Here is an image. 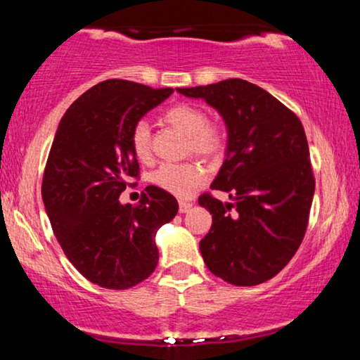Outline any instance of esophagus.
<instances>
[{
  "label": "esophagus",
  "mask_w": 360,
  "mask_h": 360,
  "mask_svg": "<svg viewBox=\"0 0 360 360\" xmlns=\"http://www.w3.org/2000/svg\"><path fill=\"white\" fill-rule=\"evenodd\" d=\"M191 206H193L191 201L181 200V201H179V212H181V213H186V212H189V210H191Z\"/></svg>",
  "instance_id": "obj_1"
}]
</instances>
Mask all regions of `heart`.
<instances>
[{
    "label": "heart",
    "instance_id": "1",
    "mask_svg": "<svg viewBox=\"0 0 360 360\" xmlns=\"http://www.w3.org/2000/svg\"><path fill=\"white\" fill-rule=\"evenodd\" d=\"M167 125L177 128L186 135V152L203 157L206 160H218L229 148V131L218 122H210L206 111L191 103H177L162 113ZM128 142L134 155L140 162H150L152 134L146 120H139L130 128ZM152 184L174 196H188L194 188L205 181V169L198 162L162 164L152 172Z\"/></svg>",
    "mask_w": 360,
    "mask_h": 360
}]
</instances>
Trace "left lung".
Listing matches in <instances>:
<instances>
[{
  "label": "left lung",
  "mask_w": 360,
  "mask_h": 360,
  "mask_svg": "<svg viewBox=\"0 0 360 360\" xmlns=\"http://www.w3.org/2000/svg\"><path fill=\"white\" fill-rule=\"evenodd\" d=\"M203 98L229 127V152L212 189L198 203L212 213L200 250L214 276L235 286H255L286 267L303 242L315 193L304 128L295 111L243 79L179 88Z\"/></svg>",
  "instance_id": "1"
}]
</instances>
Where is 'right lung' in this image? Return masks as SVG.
I'll return each instance as SVG.
<instances>
[{"label":"right lung","mask_w":360,"mask_h":360,"mask_svg":"<svg viewBox=\"0 0 360 360\" xmlns=\"http://www.w3.org/2000/svg\"><path fill=\"white\" fill-rule=\"evenodd\" d=\"M172 93L106 79L69 106L53 137L42 181L45 210L65 257L101 288L128 289L154 272L155 232L179 208L157 186H147L137 205L120 203L140 177L130 128Z\"/></svg>","instance_id":"add662e5"}]
</instances>
